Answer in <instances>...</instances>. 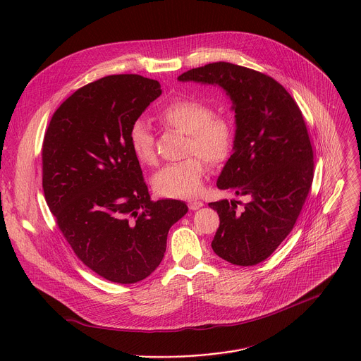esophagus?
I'll return each mask as SVG.
<instances>
[{"label": "esophagus", "mask_w": 361, "mask_h": 361, "mask_svg": "<svg viewBox=\"0 0 361 361\" xmlns=\"http://www.w3.org/2000/svg\"><path fill=\"white\" fill-rule=\"evenodd\" d=\"M200 207H202V202L200 200H190L188 201V209L190 210H198Z\"/></svg>", "instance_id": "34e87169"}]
</instances>
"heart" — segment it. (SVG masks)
Returning a JSON list of instances; mask_svg holds the SVG:
<instances>
[{"label":"heart","instance_id":"b5f03b06","mask_svg":"<svg viewBox=\"0 0 361 361\" xmlns=\"http://www.w3.org/2000/svg\"><path fill=\"white\" fill-rule=\"evenodd\" d=\"M159 121L170 130L187 134L185 160L163 167L152 178V185L166 197H190L200 191L207 164L224 163L233 149L234 130L231 121L214 114L205 102L181 97L170 101L159 113ZM130 145L135 159L145 166L157 163L156 141L144 121H135L130 128Z\"/></svg>","mask_w":361,"mask_h":361}]
</instances>
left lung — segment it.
<instances>
[{
  "mask_svg": "<svg viewBox=\"0 0 361 361\" xmlns=\"http://www.w3.org/2000/svg\"><path fill=\"white\" fill-rule=\"evenodd\" d=\"M178 80L217 84L233 101L234 152L217 187L251 200L243 210L240 201L209 204L220 217L212 247L231 264H259L290 234L312 188L313 147L301 110L274 78L224 61L188 70Z\"/></svg>",
  "mask_w": 361,
  "mask_h": 361,
  "instance_id": "8db88e82",
  "label": "left lung"
}]
</instances>
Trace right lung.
<instances>
[{"label":"right lung","mask_w":361,"mask_h":361,"mask_svg":"<svg viewBox=\"0 0 361 361\" xmlns=\"http://www.w3.org/2000/svg\"><path fill=\"white\" fill-rule=\"evenodd\" d=\"M160 94L157 80L102 77L63 102L42 141L49 212L78 260L118 284L160 266L170 227L188 212L180 200H151L130 145L131 126Z\"/></svg>","instance_id":"right-lung-1"}]
</instances>
